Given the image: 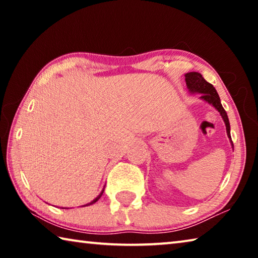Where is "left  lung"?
Here are the masks:
<instances>
[{
	"label": "left lung",
	"mask_w": 258,
	"mask_h": 258,
	"mask_svg": "<svg viewBox=\"0 0 258 258\" xmlns=\"http://www.w3.org/2000/svg\"><path fill=\"white\" fill-rule=\"evenodd\" d=\"M185 83H186V86H187V89H189L190 92L200 93V98L204 99L205 101H207L208 103L213 104V106L217 109L225 123L228 137L231 139L230 123H229L228 115H226V111L224 110V108L222 107L221 100L216 92L215 87H214L211 83H208L206 80H205V78L202 76V74L196 73V72H191V73L185 74Z\"/></svg>",
	"instance_id": "8db88e82"
}]
</instances>
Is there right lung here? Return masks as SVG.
I'll return each instance as SVG.
<instances>
[{
  "mask_svg": "<svg viewBox=\"0 0 258 258\" xmlns=\"http://www.w3.org/2000/svg\"><path fill=\"white\" fill-rule=\"evenodd\" d=\"M102 194H103V190H102V192H101V194H100V195L98 196V197H97V198H95V199L93 200V202H91V203H89V204H86V205H84V206H90V205H93L94 203H97V202H98V200H99L100 198H101V196H102Z\"/></svg>",
  "mask_w": 258,
  "mask_h": 258,
  "instance_id": "right-lung-1",
  "label": "right lung"
}]
</instances>
